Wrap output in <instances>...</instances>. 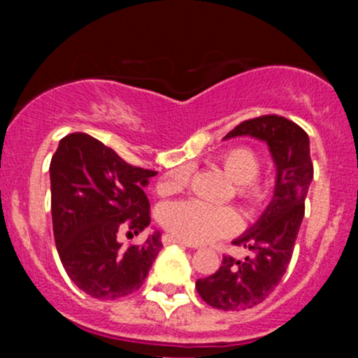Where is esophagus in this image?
Here are the masks:
<instances>
[{
    "label": "esophagus",
    "mask_w": 358,
    "mask_h": 358,
    "mask_svg": "<svg viewBox=\"0 0 358 358\" xmlns=\"http://www.w3.org/2000/svg\"><path fill=\"white\" fill-rule=\"evenodd\" d=\"M162 243H164V244H180V246H187V248H196L194 244L187 243V241L178 239V237H175V236H169V234H168V236L162 237Z\"/></svg>",
    "instance_id": "34e87169"
}]
</instances>
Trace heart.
<instances>
[{
  "label": "heart",
  "instance_id": "heart-1",
  "mask_svg": "<svg viewBox=\"0 0 358 358\" xmlns=\"http://www.w3.org/2000/svg\"><path fill=\"white\" fill-rule=\"evenodd\" d=\"M222 166L232 182L239 185V194L244 199L251 202L265 199V190L255 183L259 173V159L251 149L236 147L229 150L223 154ZM189 178L190 171L187 168L175 169L159 183V192H178L187 185ZM159 220L171 236L190 244L209 243L230 236L241 227V220L234 209L216 208L199 201L169 202L161 208Z\"/></svg>",
  "mask_w": 358,
  "mask_h": 358
}]
</instances>
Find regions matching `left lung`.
I'll return each mask as SVG.
<instances>
[{"instance_id":"1","label":"left lung","mask_w":358,"mask_h":358,"mask_svg":"<svg viewBox=\"0 0 358 358\" xmlns=\"http://www.w3.org/2000/svg\"><path fill=\"white\" fill-rule=\"evenodd\" d=\"M237 136H251L268 145L275 164V187L258 222L232 241L252 251V256L243 262L225 256L220 270L197 279L201 298L225 312L252 308L279 286L291 262L313 180L308 135L296 122L280 115H262L241 122L223 140Z\"/></svg>"}]
</instances>
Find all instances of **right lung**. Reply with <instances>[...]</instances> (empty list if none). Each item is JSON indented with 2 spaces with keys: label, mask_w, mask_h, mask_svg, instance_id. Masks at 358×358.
<instances>
[{
  "label": "right lung",
  "mask_w": 358,
  "mask_h": 358,
  "mask_svg": "<svg viewBox=\"0 0 358 358\" xmlns=\"http://www.w3.org/2000/svg\"><path fill=\"white\" fill-rule=\"evenodd\" d=\"M156 171L135 168L86 133L59 142L50 162L53 236L72 282L99 299L131 294L161 251L154 230L142 246L122 248L117 236H138L150 223L143 187Z\"/></svg>",
  "instance_id": "right-lung-1"
}]
</instances>
